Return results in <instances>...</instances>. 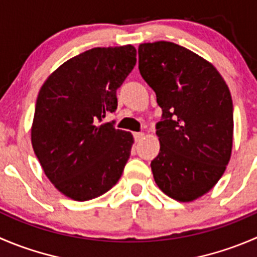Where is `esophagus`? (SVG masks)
<instances>
[{
	"mask_svg": "<svg viewBox=\"0 0 257 257\" xmlns=\"http://www.w3.org/2000/svg\"><path fill=\"white\" fill-rule=\"evenodd\" d=\"M133 136H134V139H136V142H139L144 137V133H142V132H136V133H133Z\"/></svg>",
	"mask_w": 257,
	"mask_h": 257,
	"instance_id": "1",
	"label": "esophagus"
}]
</instances>
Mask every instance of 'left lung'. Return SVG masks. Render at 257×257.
<instances>
[{
	"label": "left lung",
	"instance_id": "left-lung-1",
	"mask_svg": "<svg viewBox=\"0 0 257 257\" xmlns=\"http://www.w3.org/2000/svg\"><path fill=\"white\" fill-rule=\"evenodd\" d=\"M138 55L139 73L162 109L154 181L171 198L189 202L217 183L230 161V90L212 64L173 42L141 44Z\"/></svg>",
	"mask_w": 257,
	"mask_h": 257
}]
</instances>
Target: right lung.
<instances>
[{
	"label": "right lung",
	"instance_id": "1",
	"mask_svg": "<svg viewBox=\"0 0 257 257\" xmlns=\"http://www.w3.org/2000/svg\"><path fill=\"white\" fill-rule=\"evenodd\" d=\"M136 56L132 45L94 47L64 62L40 89L32 147L47 178L71 200L104 195L123 173L133 136L100 123L116 110V90Z\"/></svg>",
	"mask_w": 257,
	"mask_h": 257
}]
</instances>
